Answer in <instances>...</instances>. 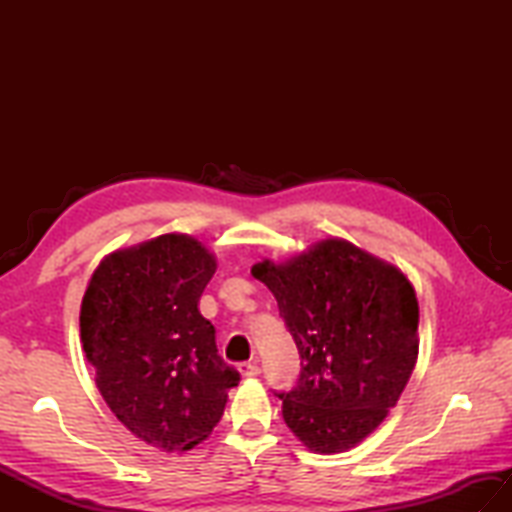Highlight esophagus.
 <instances>
[{
  "label": "esophagus",
  "mask_w": 512,
  "mask_h": 512,
  "mask_svg": "<svg viewBox=\"0 0 512 512\" xmlns=\"http://www.w3.org/2000/svg\"><path fill=\"white\" fill-rule=\"evenodd\" d=\"M259 372H262V369H259V365L255 361L239 365V374H242L244 378H255V376H259Z\"/></svg>",
  "instance_id": "1"
}]
</instances>
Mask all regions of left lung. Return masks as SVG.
<instances>
[{
  "instance_id": "obj_1",
  "label": "left lung",
  "mask_w": 512,
  "mask_h": 512,
  "mask_svg": "<svg viewBox=\"0 0 512 512\" xmlns=\"http://www.w3.org/2000/svg\"><path fill=\"white\" fill-rule=\"evenodd\" d=\"M273 292L301 356L281 398L290 431L314 453L356 447L387 418L418 358V299L409 279L345 239L250 268Z\"/></svg>"
}]
</instances>
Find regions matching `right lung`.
<instances>
[{
    "mask_svg": "<svg viewBox=\"0 0 512 512\" xmlns=\"http://www.w3.org/2000/svg\"><path fill=\"white\" fill-rule=\"evenodd\" d=\"M215 257L167 233L107 255L81 303V343L107 407L136 438L189 451L220 422L239 372L198 303Z\"/></svg>",
    "mask_w": 512,
    "mask_h": 512,
    "instance_id": "right-lung-1",
    "label": "right lung"
}]
</instances>
